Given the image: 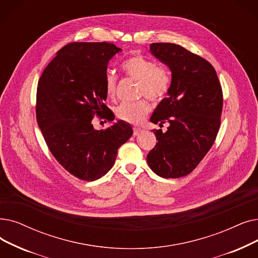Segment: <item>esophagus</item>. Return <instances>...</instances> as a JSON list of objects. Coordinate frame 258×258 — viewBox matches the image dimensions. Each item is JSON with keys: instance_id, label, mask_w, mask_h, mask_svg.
<instances>
[{"instance_id": "obj_1", "label": "esophagus", "mask_w": 258, "mask_h": 258, "mask_svg": "<svg viewBox=\"0 0 258 258\" xmlns=\"http://www.w3.org/2000/svg\"><path fill=\"white\" fill-rule=\"evenodd\" d=\"M141 132H142V130H141V128L134 127V136H138Z\"/></svg>"}]
</instances>
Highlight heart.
I'll return each instance as SVG.
<instances>
[{
	"label": "heart",
	"instance_id": "b5f03b06",
	"mask_svg": "<svg viewBox=\"0 0 258 258\" xmlns=\"http://www.w3.org/2000/svg\"><path fill=\"white\" fill-rule=\"evenodd\" d=\"M125 74L139 81L138 91L140 96H147L153 101H160L170 91L171 75L164 66L157 65L154 61L135 55L122 64ZM104 91L108 98H114L117 92V77L108 72L104 78ZM150 104L145 100L137 102H123L116 108L119 119L131 124H140L150 113Z\"/></svg>",
	"mask_w": 258,
	"mask_h": 258
}]
</instances>
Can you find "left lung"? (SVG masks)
<instances>
[{"mask_svg": "<svg viewBox=\"0 0 258 258\" xmlns=\"http://www.w3.org/2000/svg\"><path fill=\"white\" fill-rule=\"evenodd\" d=\"M151 53L172 73L170 91L155 108L153 130L158 142L148 154L151 170L162 178L191 173L214 143L220 126L222 91L207 60L173 43H153Z\"/></svg>", "mask_w": 258, "mask_h": 258, "instance_id": "1", "label": "left lung"}]
</instances>
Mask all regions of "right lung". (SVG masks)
I'll return each instance as SVG.
<instances>
[{
    "instance_id": "obj_1",
    "label": "right lung",
    "mask_w": 258,
    "mask_h": 258,
    "mask_svg": "<svg viewBox=\"0 0 258 258\" xmlns=\"http://www.w3.org/2000/svg\"><path fill=\"white\" fill-rule=\"evenodd\" d=\"M121 50L106 42L67 44L40 77L38 125L54 158L81 180L104 176L113 167L118 149L133 135L123 120L106 130L93 125L96 115L115 119L104 104V78L108 62Z\"/></svg>"
}]
</instances>
